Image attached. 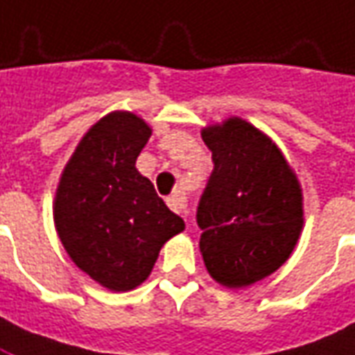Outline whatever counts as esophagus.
<instances>
[{
    "instance_id": "obj_1",
    "label": "esophagus",
    "mask_w": 355,
    "mask_h": 355,
    "mask_svg": "<svg viewBox=\"0 0 355 355\" xmlns=\"http://www.w3.org/2000/svg\"><path fill=\"white\" fill-rule=\"evenodd\" d=\"M168 208L173 209L175 214H180V216H187V200L182 194H173V196L167 198Z\"/></svg>"
}]
</instances>
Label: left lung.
<instances>
[{"label": "left lung", "instance_id": "left-lung-1", "mask_svg": "<svg viewBox=\"0 0 355 355\" xmlns=\"http://www.w3.org/2000/svg\"><path fill=\"white\" fill-rule=\"evenodd\" d=\"M214 173L198 206L200 252L229 289L264 279L291 257L303 229V188L272 137L239 116L202 128Z\"/></svg>", "mask_w": 355, "mask_h": 355}]
</instances>
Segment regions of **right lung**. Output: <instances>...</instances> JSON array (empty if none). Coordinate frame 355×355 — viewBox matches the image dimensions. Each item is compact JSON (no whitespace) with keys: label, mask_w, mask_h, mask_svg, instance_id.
<instances>
[{"label":"right lung","mask_w":355,"mask_h":355,"mask_svg":"<svg viewBox=\"0 0 355 355\" xmlns=\"http://www.w3.org/2000/svg\"><path fill=\"white\" fill-rule=\"evenodd\" d=\"M149 137L144 118L112 110L83 134L58 182V237L77 268L110 291L141 286L161 247L184 231L136 168Z\"/></svg>","instance_id":"add662e5"}]
</instances>
